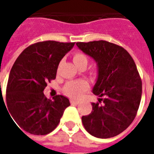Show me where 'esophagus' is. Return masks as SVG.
<instances>
[{
	"instance_id": "34e87169",
	"label": "esophagus",
	"mask_w": 154,
	"mask_h": 154,
	"mask_svg": "<svg viewBox=\"0 0 154 154\" xmlns=\"http://www.w3.org/2000/svg\"><path fill=\"white\" fill-rule=\"evenodd\" d=\"M70 103L72 104V105H78V104L80 103V101H79V100H70Z\"/></svg>"
}]
</instances>
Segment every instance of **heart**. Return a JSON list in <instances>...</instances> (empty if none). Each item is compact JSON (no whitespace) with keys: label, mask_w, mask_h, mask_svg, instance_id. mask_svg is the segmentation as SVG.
I'll list each match as a JSON object with an SVG mask.
<instances>
[{"label":"heart","mask_w":154,"mask_h":154,"mask_svg":"<svg viewBox=\"0 0 154 154\" xmlns=\"http://www.w3.org/2000/svg\"><path fill=\"white\" fill-rule=\"evenodd\" d=\"M72 61L77 67H87L88 58L85 54L82 53H75L72 56ZM87 83L85 81H72L68 82L63 87V93L71 98H80L85 91L87 90Z\"/></svg>","instance_id":"b5f03b06"}]
</instances>
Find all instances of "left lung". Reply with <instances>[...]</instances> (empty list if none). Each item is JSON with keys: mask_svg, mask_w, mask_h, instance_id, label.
<instances>
[{"mask_svg": "<svg viewBox=\"0 0 154 154\" xmlns=\"http://www.w3.org/2000/svg\"><path fill=\"white\" fill-rule=\"evenodd\" d=\"M77 47L97 63L98 77L92 111L82 117L92 136L108 139L125 130L135 118L142 96V81L130 54L121 46L105 40L77 42Z\"/></svg>", "mask_w": 154, "mask_h": 154, "instance_id": "left-lung-1", "label": "left lung"}]
</instances>
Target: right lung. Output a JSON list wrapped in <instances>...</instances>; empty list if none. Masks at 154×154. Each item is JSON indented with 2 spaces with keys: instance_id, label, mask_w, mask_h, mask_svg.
<instances>
[{
  "instance_id": "add662e5",
  "label": "right lung",
  "mask_w": 154,
  "mask_h": 154,
  "mask_svg": "<svg viewBox=\"0 0 154 154\" xmlns=\"http://www.w3.org/2000/svg\"><path fill=\"white\" fill-rule=\"evenodd\" d=\"M74 44L38 42L26 48L15 60L9 76L5 100L9 115L19 129L45 135L59 124L64 110L70 106L69 100L61 95L48 99L44 90L48 82L56 78L58 64Z\"/></svg>"
}]
</instances>
